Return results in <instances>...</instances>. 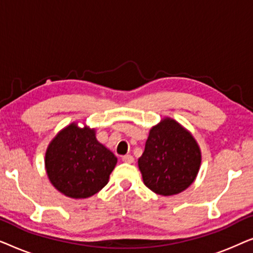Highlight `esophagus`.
Instances as JSON below:
<instances>
[{
  "label": "esophagus",
  "instance_id": "34e87169",
  "mask_svg": "<svg viewBox=\"0 0 253 253\" xmlns=\"http://www.w3.org/2000/svg\"><path fill=\"white\" fill-rule=\"evenodd\" d=\"M122 161L126 162V164H132V162L134 161V159L131 154H126V155H123V157H122Z\"/></svg>",
  "mask_w": 253,
  "mask_h": 253
}]
</instances>
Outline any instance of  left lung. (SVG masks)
<instances>
[{"label": "left lung", "mask_w": 253, "mask_h": 253, "mask_svg": "<svg viewBox=\"0 0 253 253\" xmlns=\"http://www.w3.org/2000/svg\"><path fill=\"white\" fill-rule=\"evenodd\" d=\"M202 155L191 133L171 119L153 126L138 159L144 184L161 196L184 191L195 181Z\"/></svg>", "instance_id": "8db88e82"}]
</instances>
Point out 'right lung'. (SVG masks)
Listing matches in <instances>:
<instances>
[{
	"label": "right lung",
	"mask_w": 253,
	"mask_h": 253,
	"mask_svg": "<svg viewBox=\"0 0 253 253\" xmlns=\"http://www.w3.org/2000/svg\"><path fill=\"white\" fill-rule=\"evenodd\" d=\"M117 158L100 144L94 129L72 123L51 140L46 169L51 184L71 198H87L99 192L115 168Z\"/></svg>",
	"instance_id": "add662e5"
}]
</instances>
